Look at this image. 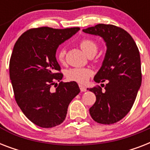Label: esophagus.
<instances>
[{
  "instance_id": "1",
  "label": "esophagus",
  "mask_w": 150,
  "mask_h": 150,
  "mask_svg": "<svg viewBox=\"0 0 150 150\" xmlns=\"http://www.w3.org/2000/svg\"><path fill=\"white\" fill-rule=\"evenodd\" d=\"M79 88L81 92H86V88L84 86H82V85H79Z\"/></svg>"
}]
</instances>
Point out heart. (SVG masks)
<instances>
[{"instance_id":"obj_1","label":"heart","mask_w":150,"mask_h":150,"mask_svg":"<svg viewBox=\"0 0 150 150\" xmlns=\"http://www.w3.org/2000/svg\"><path fill=\"white\" fill-rule=\"evenodd\" d=\"M80 47L84 52L85 54H86L87 56L89 54H95L97 51V44L94 40L91 39H83L81 42H80ZM65 49L64 48H61L57 52V57L60 61H64V56H65ZM93 74V71L90 68H71L67 71L66 74V77L68 80L73 81V82H76L78 83H81V84H84L86 82H88L89 78Z\"/></svg>"}]
</instances>
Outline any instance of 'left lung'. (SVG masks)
<instances>
[{"label":"left lung","instance_id":"left-lung-1","mask_svg":"<svg viewBox=\"0 0 150 150\" xmlns=\"http://www.w3.org/2000/svg\"><path fill=\"white\" fill-rule=\"evenodd\" d=\"M82 31L100 36L107 46L102 66L94 81L100 83L107 80V84H101L105 90L100 86L87 89L96 97L89 114L97 123H116L130 111L141 86L139 51L130 34L113 25L98 24Z\"/></svg>","mask_w":150,"mask_h":150}]
</instances>
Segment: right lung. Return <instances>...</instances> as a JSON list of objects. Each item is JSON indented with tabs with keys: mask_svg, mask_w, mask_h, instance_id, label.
Wrapping results in <instances>:
<instances>
[{
	"mask_svg": "<svg viewBox=\"0 0 150 150\" xmlns=\"http://www.w3.org/2000/svg\"><path fill=\"white\" fill-rule=\"evenodd\" d=\"M79 29H31L14 46L9 73L15 100L27 118L41 128H53L62 123L68 105L80 93L75 82H60L54 91L50 88L63 77V74L56 73L61 70L57 49Z\"/></svg>",
	"mask_w": 150,
	"mask_h": 150,
	"instance_id": "add662e5",
	"label": "right lung"
}]
</instances>
